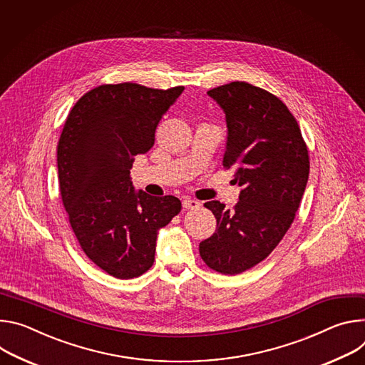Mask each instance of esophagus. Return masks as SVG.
I'll use <instances>...</instances> for the list:
<instances>
[{"label":"esophagus","instance_id":"34e87169","mask_svg":"<svg viewBox=\"0 0 365 365\" xmlns=\"http://www.w3.org/2000/svg\"><path fill=\"white\" fill-rule=\"evenodd\" d=\"M182 206L184 209H190V210H197L201 207V203L197 200H192V198H184L182 200Z\"/></svg>","mask_w":365,"mask_h":365}]
</instances>
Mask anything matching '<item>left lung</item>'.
Masks as SVG:
<instances>
[{"label":"left lung","instance_id":"8db88e82","mask_svg":"<svg viewBox=\"0 0 365 365\" xmlns=\"http://www.w3.org/2000/svg\"><path fill=\"white\" fill-rule=\"evenodd\" d=\"M207 94L226 114L223 168L235 170L239 201L226 209L207 201L216 232L200 244V257L220 274H240L264 261L290 229L307 184V145L287 106L244 81Z\"/></svg>","mask_w":365,"mask_h":365}]
</instances>
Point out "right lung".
I'll list each match as a JSON object with an SVG mask.
<instances>
[{"label": "right lung", "mask_w": 365, "mask_h": 365, "mask_svg": "<svg viewBox=\"0 0 365 365\" xmlns=\"http://www.w3.org/2000/svg\"><path fill=\"white\" fill-rule=\"evenodd\" d=\"M184 87L103 84L69 111L58 143V181L68 220L84 254L103 271L129 279L155 261L156 236L181 212L174 195L135 192V156L155 143V130Z\"/></svg>", "instance_id": "add662e5"}]
</instances>
